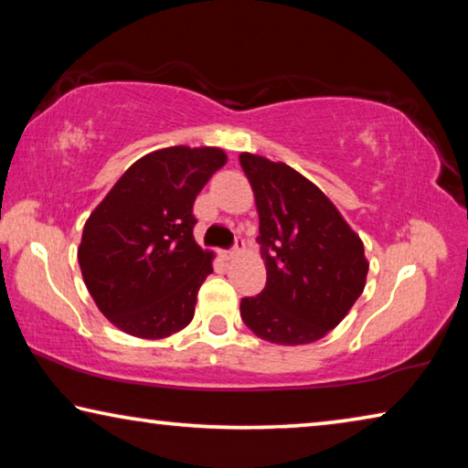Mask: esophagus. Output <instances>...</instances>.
Segmentation results:
<instances>
[{"instance_id": "obj_1", "label": "esophagus", "mask_w": 468, "mask_h": 468, "mask_svg": "<svg viewBox=\"0 0 468 468\" xmlns=\"http://www.w3.org/2000/svg\"><path fill=\"white\" fill-rule=\"evenodd\" d=\"M243 248H245V241L241 239V237H235V243L231 245V248H229V250H225L223 251V258H233L235 256V253H239V251H243Z\"/></svg>"}]
</instances>
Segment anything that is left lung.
<instances>
[{
  "label": "left lung",
  "instance_id": "left-lung-1",
  "mask_svg": "<svg viewBox=\"0 0 468 468\" xmlns=\"http://www.w3.org/2000/svg\"><path fill=\"white\" fill-rule=\"evenodd\" d=\"M260 217L266 287L241 299V320L274 345H307L343 322L366 289L359 235L322 189L284 163L241 153Z\"/></svg>",
  "mask_w": 468,
  "mask_h": 468
}]
</instances>
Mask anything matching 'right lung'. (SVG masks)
Returning a JSON list of instances; mask_svg holds the SVG:
<instances>
[{
	"label": "right lung",
	"instance_id": "add662e5",
	"mask_svg": "<svg viewBox=\"0 0 468 468\" xmlns=\"http://www.w3.org/2000/svg\"><path fill=\"white\" fill-rule=\"evenodd\" d=\"M227 163L217 146H169L138 158L86 220L78 264L105 318L165 338L194 318L215 253L194 239V200Z\"/></svg>",
	"mask_w": 468,
	"mask_h": 468
}]
</instances>
